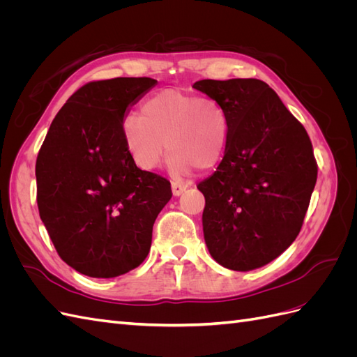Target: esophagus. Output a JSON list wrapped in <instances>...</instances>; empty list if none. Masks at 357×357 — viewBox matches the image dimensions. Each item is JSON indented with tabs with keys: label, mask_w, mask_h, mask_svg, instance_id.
Segmentation results:
<instances>
[{
	"label": "esophagus",
	"mask_w": 357,
	"mask_h": 357,
	"mask_svg": "<svg viewBox=\"0 0 357 357\" xmlns=\"http://www.w3.org/2000/svg\"><path fill=\"white\" fill-rule=\"evenodd\" d=\"M171 188H172V193H174V197H178L188 189V185H185V183H181V181H172Z\"/></svg>",
	"instance_id": "esophagus-1"
}]
</instances>
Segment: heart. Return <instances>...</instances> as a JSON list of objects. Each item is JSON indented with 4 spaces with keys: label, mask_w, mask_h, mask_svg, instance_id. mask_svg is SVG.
<instances>
[{
    "label": "heart",
    "mask_w": 357,
    "mask_h": 357,
    "mask_svg": "<svg viewBox=\"0 0 357 357\" xmlns=\"http://www.w3.org/2000/svg\"><path fill=\"white\" fill-rule=\"evenodd\" d=\"M123 137L139 168H158L168 149L176 172L205 171L225 155L229 121L219 101L181 89H164L144 101L142 117L125 119Z\"/></svg>",
    "instance_id": "1"
}]
</instances>
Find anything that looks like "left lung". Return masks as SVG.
Masks as SVG:
<instances>
[{"label":"left lung","instance_id":"obj_1","mask_svg":"<svg viewBox=\"0 0 357 357\" xmlns=\"http://www.w3.org/2000/svg\"><path fill=\"white\" fill-rule=\"evenodd\" d=\"M193 88L219 101L229 121L225 156L197 186L204 238L215 262L250 271L282 255L302 228L317 180L311 139L262 80L205 79Z\"/></svg>","mask_w":357,"mask_h":357}]
</instances>
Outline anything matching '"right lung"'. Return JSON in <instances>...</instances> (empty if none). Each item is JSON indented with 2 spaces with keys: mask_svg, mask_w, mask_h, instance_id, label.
Wrapping results in <instances>:
<instances>
[{
  "mask_svg": "<svg viewBox=\"0 0 357 357\" xmlns=\"http://www.w3.org/2000/svg\"><path fill=\"white\" fill-rule=\"evenodd\" d=\"M150 77L95 80L75 91L53 119L36 162L37 205L59 257L96 278L142 265L171 183L139 169L123 137L131 104Z\"/></svg>",
  "mask_w": 357,
  "mask_h": 357,
  "instance_id": "1",
  "label": "right lung"
}]
</instances>
